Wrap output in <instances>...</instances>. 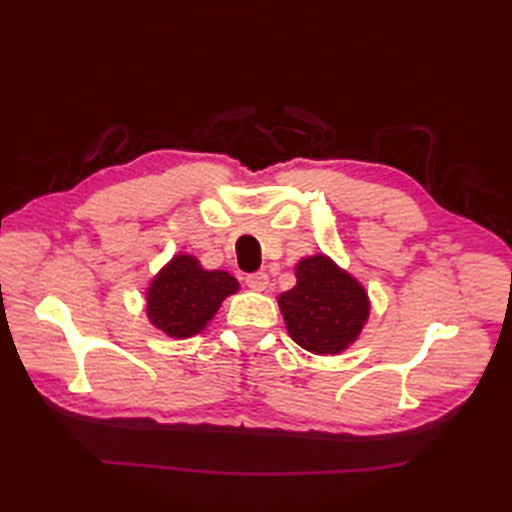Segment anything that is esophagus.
<instances>
[{
	"label": "esophagus",
	"instance_id": "obj_1",
	"mask_svg": "<svg viewBox=\"0 0 512 512\" xmlns=\"http://www.w3.org/2000/svg\"><path fill=\"white\" fill-rule=\"evenodd\" d=\"M246 286L253 288V290H266L268 288V275L264 270H259V273H250L246 275Z\"/></svg>",
	"mask_w": 512,
	"mask_h": 512
}]
</instances>
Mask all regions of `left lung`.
Listing matches in <instances>:
<instances>
[{
	"label": "left lung",
	"mask_w": 512,
	"mask_h": 512,
	"mask_svg": "<svg viewBox=\"0 0 512 512\" xmlns=\"http://www.w3.org/2000/svg\"><path fill=\"white\" fill-rule=\"evenodd\" d=\"M288 332L314 354H339L356 341L369 314L358 281L328 257H308L297 266V286L279 295Z\"/></svg>",
	"instance_id": "left-lung-1"
}]
</instances>
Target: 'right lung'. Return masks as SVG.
<instances>
[{
	"label": "right lung",
	"instance_id": "right-lung-1",
	"mask_svg": "<svg viewBox=\"0 0 512 512\" xmlns=\"http://www.w3.org/2000/svg\"><path fill=\"white\" fill-rule=\"evenodd\" d=\"M235 290L237 279L224 270H202L195 257L178 255L149 286V321L176 339L193 336Z\"/></svg>",
	"mask_w": 512,
	"mask_h": 512
}]
</instances>
